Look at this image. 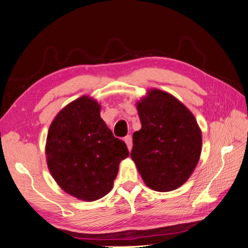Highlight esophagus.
Returning a JSON list of instances; mask_svg holds the SVG:
<instances>
[{"instance_id": "34e87169", "label": "esophagus", "mask_w": 248, "mask_h": 248, "mask_svg": "<svg viewBox=\"0 0 248 248\" xmlns=\"http://www.w3.org/2000/svg\"><path fill=\"white\" fill-rule=\"evenodd\" d=\"M124 141H125V144H127L128 149H129V150L132 149V146H133L132 136H131V135H127V136H125V138H124Z\"/></svg>"}]
</instances>
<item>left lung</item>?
I'll return each instance as SVG.
<instances>
[{"mask_svg": "<svg viewBox=\"0 0 248 248\" xmlns=\"http://www.w3.org/2000/svg\"><path fill=\"white\" fill-rule=\"evenodd\" d=\"M141 129L131 157L145 183L170 192L186 182L199 161L202 131L193 114L171 94L152 89L138 103Z\"/></svg>", "mask_w": 248, "mask_h": 248, "instance_id": "8db88e82", "label": "left lung"}]
</instances>
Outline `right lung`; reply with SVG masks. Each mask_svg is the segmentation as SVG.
Masks as SVG:
<instances>
[{"label": "right lung", "mask_w": 248, "mask_h": 248, "mask_svg": "<svg viewBox=\"0 0 248 248\" xmlns=\"http://www.w3.org/2000/svg\"><path fill=\"white\" fill-rule=\"evenodd\" d=\"M46 155L52 176L65 192L93 202L112 189L119 163L129 150L100 117V105L84 96L57 114Z\"/></svg>", "instance_id": "add662e5"}]
</instances>
